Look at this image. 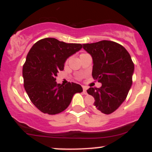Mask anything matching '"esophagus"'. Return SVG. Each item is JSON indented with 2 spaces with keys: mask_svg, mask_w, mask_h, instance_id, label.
<instances>
[{
  "mask_svg": "<svg viewBox=\"0 0 152 152\" xmlns=\"http://www.w3.org/2000/svg\"><path fill=\"white\" fill-rule=\"evenodd\" d=\"M83 92L84 94H87V91H86V88L85 87H83Z\"/></svg>",
  "mask_w": 152,
  "mask_h": 152,
  "instance_id": "esophagus-1",
  "label": "esophagus"
}]
</instances>
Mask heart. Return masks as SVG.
<instances>
[{"mask_svg": "<svg viewBox=\"0 0 152 152\" xmlns=\"http://www.w3.org/2000/svg\"><path fill=\"white\" fill-rule=\"evenodd\" d=\"M85 54H86V53H82V54H81V56H80V57H81V56H82L85 55ZM67 62H68V60H67V61H66V63H67Z\"/></svg>", "mask_w": 152, "mask_h": 152, "instance_id": "b5f03b06", "label": "heart"}]
</instances>
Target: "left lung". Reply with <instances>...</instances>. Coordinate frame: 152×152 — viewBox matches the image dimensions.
Segmentation results:
<instances>
[{"mask_svg": "<svg viewBox=\"0 0 152 152\" xmlns=\"http://www.w3.org/2000/svg\"><path fill=\"white\" fill-rule=\"evenodd\" d=\"M93 59L92 76L102 83L101 88L90 87L95 112L109 114L125 101L132 85L134 65L124 47L111 41L83 44Z\"/></svg>", "mask_w": 152, "mask_h": 152, "instance_id": "left-lung-1", "label": "left lung"}]
</instances>
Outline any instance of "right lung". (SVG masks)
Returning a JSON list of instances; mask_svg holds the SVG:
<instances>
[{"instance_id": "1", "label": "right lung", "mask_w": 152, "mask_h": 152, "mask_svg": "<svg viewBox=\"0 0 152 152\" xmlns=\"http://www.w3.org/2000/svg\"><path fill=\"white\" fill-rule=\"evenodd\" d=\"M81 48L80 43L46 38L36 42L29 50L23 67L24 88L31 102L44 114L62 112L69 106L73 96L83 91L77 83L63 85L56 81L67 58Z\"/></svg>"}]
</instances>
